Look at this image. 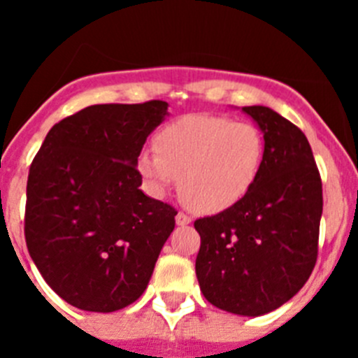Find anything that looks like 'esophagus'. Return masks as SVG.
<instances>
[{"instance_id":"1","label":"esophagus","mask_w":358,"mask_h":358,"mask_svg":"<svg viewBox=\"0 0 358 358\" xmlns=\"http://www.w3.org/2000/svg\"><path fill=\"white\" fill-rule=\"evenodd\" d=\"M176 222L177 226H188V224L192 222V218H189L186 213H182V211H179V213L176 215Z\"/></svg>"}]
</instances>
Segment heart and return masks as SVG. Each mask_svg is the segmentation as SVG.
Here are the masks:
<instances>
[{
    "mask_svg": "<svg viewBox=\"0 0 358 358\" xmlns=\"http://www.w3.org/2000/svg\"><path fill=\"white\" fill-rule=\"evenodd\" d=\"M267 140L258 125L218 115H188L164 125L156 150L145 148L138 170L154 192L179 181L189 210L220 213L255 188L264 170Z\"/></svg>",
    "mask_w": 358,
    "mask_h": 358,
    "instance_id": "obj_1",
    "label": "heart"
}]
</instances>
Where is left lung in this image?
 Listing matches in <instances>:
<instances>
[{"label":"left lung","instance_id":"8db88e82","mask_svg":"<svg viewBox=\"0 0 358 358\" xmlns=\"http://www.w3.org/2000/svg\"><path fill=\"white\" fill-rule=\"evenodd\" d=\"M242 110L267 140L264 170L238 204L195 220V273L211 305L255 317L289 301L314 271L322 182L301 129L268 107Z\"/></svg>","mask_w":358,"mask_h":358}]
</instances>
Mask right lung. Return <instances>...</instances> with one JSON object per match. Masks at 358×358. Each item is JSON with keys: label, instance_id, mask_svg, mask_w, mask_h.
I'll return each instance as SVG.
<instances>
[{"label": "right lung", "instance_id": "1", "mask_svg": "<svg viewBox=\"0 0 358 358\" xmlns=\"http://www.w3.org/2000/svg\"><path fill=\"white\" fill-rule=\"evenodd\" d=\"M169 103H100L55 123L27 182L24 238L69 305L115 312L148 285L176 208L140 189L138 156Z\"/></svg>", "mask_w": 358, "mask_h": 358}]
</instances>
